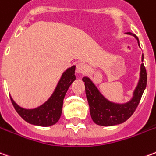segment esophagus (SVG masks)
Segmentation results:
<instances>
[{
	"label": "esophagus",
	"instance_id": "obj_1",
	"mask_svg": "<svg viewBox=\"0 0 156 156\" xmlns=\"http://www.w3.org/2000/svg\"><path fill=\"white\" fill-rule=\"evenodd\" d=\"M87 68H88V67H87L86 64L83 62H79L76 66V73H83L87 71Z\"/></svg>",
	"mask_w": 156,
	"mask_h": 156
}]
</instances>
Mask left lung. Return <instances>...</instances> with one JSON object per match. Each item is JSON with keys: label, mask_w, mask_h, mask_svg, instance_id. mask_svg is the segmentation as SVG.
<instances>
[{"label": "left lung", "mask_w": 156, "mask_h": 156, "mask_svg": "<svg viewBox=\"0 0 156 156\" xmlns=\"http://www.w3.org/2000/svg\"><path fill=\"white\" fill-rule=\"evenodd\" d=\"M139 40L134 34L127 33ZM144 61V55H142V62ZM83 81L85 83L86 97L89 102L90 116L94 123L100 126H114L126 122L133 114L147 84L146 69L144 63L140 67V77L138 85L135 88L133 97L130 101L126 103H115L108 101L100 92L95 84L88 77H83Z\"/></svg>", "instance_id": "1"}]
</instances>
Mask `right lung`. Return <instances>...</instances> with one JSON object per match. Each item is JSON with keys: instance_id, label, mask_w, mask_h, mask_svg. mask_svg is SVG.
<instances>
[{"instance_id": "right-lung-1", "label": "right lung", "mask_w": 156, "mask_h": 156, "mask_svg": "<svg viewBox=\"0 0 156 156\" xmlns=\"http://www.w3.org/2000/svg\"><path fill=\"white\" fill-rule=\"evenodd\" d=\"M75 67L73 66L63 73L51 96L36 108H23L11 97L12 103L19 116L27 122L40 127H50L56 123L62 115L63 100L67 89L76 79Z\"/></svg>"}]
</instances>
